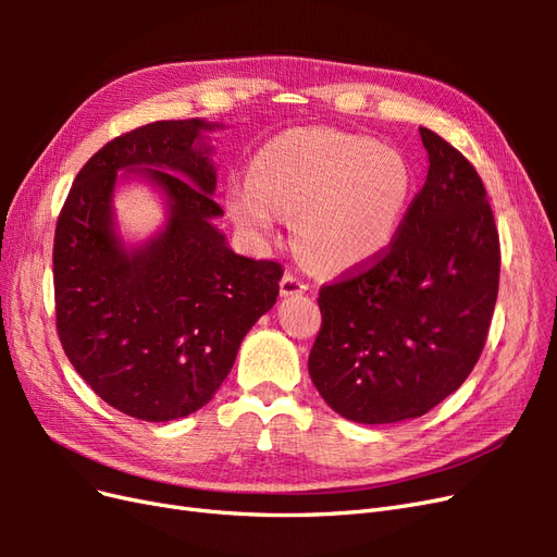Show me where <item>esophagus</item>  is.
I'll use <instances>...</instances> for the list:
<instances>
[{"instance_id":"34e87169","label":"esophagus","mask_w":557,"mask_h":557,"mask_svg":"<svg viewBox=\"0 0 557 557\" xmlns=\"http://www.w3.org/2000/svg\"><path fill=\"white\" fill-rule=\"evenodd\" d=\"M309 290V285L297 278L295 274H285L281 278V297H293V295H305Z\"/></svg>"}]
</instances>
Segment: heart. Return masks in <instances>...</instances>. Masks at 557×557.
I'll return each mask as SVG.
<instances>
[{
  "label": "heart",
  "instance_id": "obj_1",
  "mask_svg": "<svg viewBox=\"0 0 557 557\" xmlns=\"http://www.w3.org/2000/svg\"><path fill=\"white\" fill-rule=\"evenodd\" d=\"M413 201V170L399 150L330 127H299L267 141L252 178L227 188L232 221L269 237L283 213L307 258L348 272L383 258L397 242Z\"/></svg>",
  "mask_w": 557,
  "mask_h": 557
}]
</instances>
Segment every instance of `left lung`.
Masks as SVG:
<instances>
[{"label": "left lung", "mask_w": 557, "mask_h": 557, "mask_svg": "<svg viewBox=\"0 0 557 557\" xmlns=\"http://www.w3.org/2000/svg\"><path fill=\"white\" fill-rule=\"evenodd\" d=\"M428 178L393 248L323 285L309 374L330 409L364 425L428 413L474 369L499 285V234L483 181L420 127Z\"/></svg>", "instance_id": "1"}]
</instances>
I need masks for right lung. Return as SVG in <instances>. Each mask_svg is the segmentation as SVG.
Listing matches in <instances>:
<instances>
[{
    "label": "right lung",
    "mask_w": 557,
    "mask_h": 557,
    "mask_svg": "<svg viewBox=\"0 0 557 557\" xmlns=\"http://www.w3.org/2000/svg\"><path fill=\"white\" fill-rule=\"evenodd\" d=\"M221 127L190 117L115 137L78 172L58 218L62 348L99 397L148 423L209 404L246 332L276 305L283 267L237 256L213 225L223 209L207 134ZM127 177L153 184L168 207L141 245H125L114 223L112 193Z\"/></svg>",
    "instance_id": "add662e5"
}]
</instances>
